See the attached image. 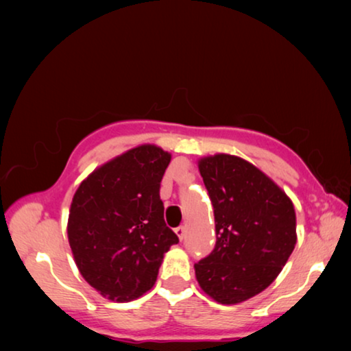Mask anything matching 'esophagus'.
Returning a JSON list of instances; mask_svg holds the SVG:
<instances>
[{"label":"esophagus","mask_w":351,"mask_h":351,"mask_svg":"<svg viewBox=\"0 0 351 351\" xmlns=\"http://www.w3.org/2000/svg\"><path fill=\"white\" fill-rule=\"evenodd\" d=\"M175 232L178 235V239H180L181 241L186 239V228H184V226H180V228H176Z\"/></svg>","instance_id":"obj_1"}]
</instances>
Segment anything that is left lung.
Listing matches in <instances>:
<instances>
[{
	"label": "left lung",
	"mask_w": 351,
	"mask_h": 351,
	"mask_svg": "<svg viewBox=\"0 0 351 351\" xmlns=\"http://www.w3.org/2000/svg\"><path fill=\"white\" fill-rule=\"evenodd\" d=\"M198 167L213 206L217 243L195 263V274L218 304H240L268 288L294 251V206L271 178L239 156H207Z\"/></svg>",
	"instance_id": "8db88e82"
}]
</instances>
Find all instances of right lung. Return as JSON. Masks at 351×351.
<instances>
[{"mask_svg": "<svg viewBox=\"0 0 351 351\" xmlns=\"http://www.w3.org/2000/svg\"><path fill=\"white\" fill-rule=\"evenodd\" d=\"M170 153L139 145L93 171L74 193L68 240L83 278L110 300L130 302L156 282L180 239L164 221L159 189Z\"/></svg>", "mask_w": 351, "mask_h": 351, "instance_id": "obj_1", "label": "right lung"}]
</instances>
